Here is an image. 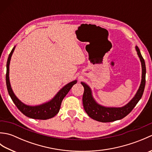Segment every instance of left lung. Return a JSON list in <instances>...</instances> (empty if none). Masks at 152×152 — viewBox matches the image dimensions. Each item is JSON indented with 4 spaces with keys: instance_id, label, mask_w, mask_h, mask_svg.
<instances>
[{
    "instance_id": "8db88e82",
    "label": "left lung",
    "mask_w": 152,
    "mask_h": 152,
    "mask_svg": "<svg viewBox=\"0 0 152 152\" xmlns=\"http://www.w3.org/2000/svg\"><path fill=\"white\" fill-rule=\"evenodd\" d=\"M137 55L139 57L142 66V79L136 94L127 104L121 107H108L102 106L96 101L93 96L91 88L86 83L82 82V85L84 88V93L83 95V105L86 112L90 118L100 122H112L123 119L127 115L132 111L138 102L140 101L143 95L146 83V64L142 56L140 53L139 48L135 46Z\"/></svg>"
}]
</instances>
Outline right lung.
<instances>
[{"label": "right lung", "mask_w": 152, "mask_h": 152, "mask_svg": "<svg viewBox=\"0 0 152 152\" xmlns=\"http://www.w3.org/2000/svg\"><path fill=\"white\" fill-rule=\"evenodd\" d=\"M15 48V46L13 48L10 53L9 54L7 63H6V82L9 95L10 96L12 100L14 102L15 106H17V108L25 115L27 116L28 118L35 119H48L54 117L59 112L63 99L69 93L72 87L77 83V80H75L67 83L56 93L52 99L46 102L35 106L25 104L16 96L15 93L13 91L10 85V63L11 57Z\"/></svg>", "instance_id": "1"}]
</instances>
